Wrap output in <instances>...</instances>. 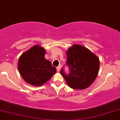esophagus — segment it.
I'll list each match as a JSON object with an SVG mask.
<instances>
[{
  "mask_svg": "<svg viewBox=\"0 0 120 120\" xmlns=\"http://www.w3.org/2000/svg\"><path fill=\"white\" fill-rule=\"evenodd\" d=\"M56 70H57L58 72H60V66H58V67H56Z\"/></svg>",
  "mask_w": 120,
  "mask_h": 120,
  "instance_id": "1",
  "label": "esophagus"
}]
</instances>
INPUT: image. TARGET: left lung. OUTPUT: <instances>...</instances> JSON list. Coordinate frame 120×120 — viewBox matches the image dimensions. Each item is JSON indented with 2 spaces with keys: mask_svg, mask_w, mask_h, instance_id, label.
<instances>
[{
  "mask_svg": "<svg viewBox=\"0 0 120 120\" xmlns=\"http://www.w3.org/2000/svg\"><path fill=\"white\" fill-rule=\"evenodd\" d=\"M67 64L70 73L66 75L64 69L60 74L68 85L75 90H84L97 78L99 69V60L94 53L80 44H73L66 51Z\"/></svg>",
  "mask_w": 120,
  "mask_h": 120,
  "instance_id": "8db88e82",
  "label": "left lung"
}]
</instances>
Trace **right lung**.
Wrapping results in <instances>:
<instances>
[{"mask_svg":"<svg viewBox=\"0 0 120 120\" xmlns=\"http://www.w3.org/2000/svg\"><path fill=\"white\" fill-rule=\"evenodd\" d=\"M45 49L37 44L22 53L18 62L21 76L27 83L41 86L56 73V69L44 57Z\"/></svg>","mask_w":120,"mask_h":120,"instance_id":"obj_1","label":"right lung"}]
</instances>
